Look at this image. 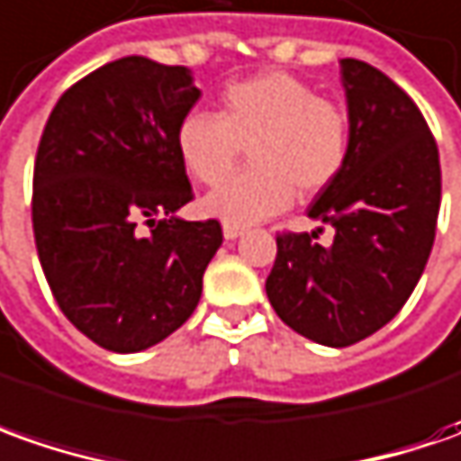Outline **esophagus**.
<instances>
[{
	"label": "esophagus",
	"mask_w": 461,
	"mask_h": 461,
	"mask_svg": "<svg viewBox=\"0 0 461 461\" xmlns=\"http://www.w3.org/2000/svg\"><path fill=\"white\" fill-rule=\"evenodd\" d=\"M242 231H245V227H237V224H224V237H227V240H237Z\"/></svg>",
	"instance_id": "esophagus-1"
}]
</instances>
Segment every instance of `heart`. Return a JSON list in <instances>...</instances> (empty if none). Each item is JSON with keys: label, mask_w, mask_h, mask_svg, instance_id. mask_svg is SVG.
Here are the masks:
<instances>
[{"label": "heart", "mask_w": 461, "mask_h": 461, "mask_svg": "<svg viewBox=\"0 0 461 461\" xmlns=\"http://www.w3.org/2000/svg\"><path fill=\"white\" fill-rule=\"evenodd\" d=\"M349 114L285 71H265L221 88L216 114L191 109L176 124V152L196 183L216 185L241 150L250 167L214 188L201 212L247 227L280 214L295 191L316 196L349 158Z\"/></svg>", "instance_id": "obj_1"}]
</instances>
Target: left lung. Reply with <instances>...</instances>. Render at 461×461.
I'll list each match as a JSON object with an SVG mask.
<instances>
[{
	"instance_id": "left-lung-1",
	"label": "left lung",
	"mask_w": 461,
	"mask_h": 461,
	"mask_svg": "<svg viewBox=\"0 0 461 461\" xmlns=\"http://www.w3.org/2000/svg\"><path fill=\"white\" fill-rule=\"evenodd\" d=\"M349 109V158L341 176L309 206L334 227L278 234L265 291L301 337L349 347L403 309L434 247L441 166L437 140L413 99L365 60H341ZM321 231V230H319Z\"/></svg>"
}]
</instances>
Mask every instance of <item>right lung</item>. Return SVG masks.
<instances>
[{
	"mask_svg": "<svg viewBox=\"0 0 461 461\" xmlns=\"http://www.w3.org/2000/svg\"><path fill=\"white\" fill-rule=\"evenodd\" d=\"M199 96L188 68L127 56L73 84L42 130L38 258L66 319L104 349H148L199 306L221 224L176 216L194 191L173 142Z\"/></svg>",
	"mask_w": 461,
	"mask_h": 461,
	"instance_id": "right-lung-1",
	"label": "right lung"
}]
</instances>
